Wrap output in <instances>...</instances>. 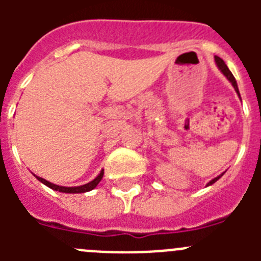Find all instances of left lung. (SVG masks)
<instances>
[{
    "instance_id": "8db88e82",
    "label": "left lung",
    "mask_w": 261,
    "mask_h": 261,
    "mask_svg": "<svg viewBox=\"0 0 261 261\" xmlns=\"http://www.w3.org/2000/svg\"><path fill=\"white\" fill-rule=\"evenodd\" d=\"M214 61H216V64H217V66H218V69H220V70L222 71V74L225 75V77L227 78V80H229L230 82H231V85H232V86H234L235 91H237V94H238V95H239V90H238V85H237V81H235L234 75H232L231 71L229 70L227 65H226L225 62H223V60L221 59V57H218V56H214ZM239 96H241V95H239ZM222 175L223 174H221V175H218V176H217V177H214V179H212V180L209 181V183L206 184V186H212V184H213V183H216V181L218 180V179H220L221 176H222Z\"/></svg>"
}]
</instances>
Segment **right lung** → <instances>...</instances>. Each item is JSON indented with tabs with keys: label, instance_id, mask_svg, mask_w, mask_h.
Segmentation results:
<instances>
[{
	"label": "right lung",
	"instance_id": "add662e5",
	"mask_svg": "<svg viewBox=\"0 0 261 261\" xmlns=\"http://www.w3.org/2000/svg\"><path fill=\"white\" fill-rule=\"evenodd\" d=\"M103 174H105V170H102V171H100V174H99L98 176L94 179V180H91L90 183H87V184H84V186H78V187L57 186V184H53V183H50V181L45 180V179H43V177L36 176V175L35 176L39 181H41L43 184H45L47 187H49L50 190H53V191H59V192H62V193H85V192H89V191L94 190V188L98 186L99 181L102 180Z\"/></svg>",
	"mask_w": 261,
	"mask_h": 261
}]
</instances>
